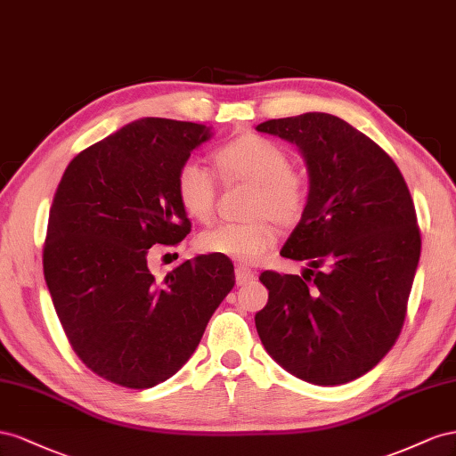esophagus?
Listing matches in <instances>:
<instances>
[{"instance_id": "obj_1", "label": "esophagus", "mask_w": 456, "mask_h": 456, "mask_svg": "<svg viewBox=\"0 0 456 456\" xmlns=\"http://www.w3.org/2000/svg\"><path fill=\"white\" fill-rule=\"evenodd\" d=\"M235 281L239 286L242 284H248L252 281H256V273L250 267H244V265H237L235 269Z\"/></svg>"}]
</instances>
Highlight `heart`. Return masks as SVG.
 I'll list each match as a JSON object with an SVG mask.
<instances>
[{"instance_id": "heart-1", "label": "heart", "mask_w": 456, "mask_h": 456, "mask_svg": "<svg viewBox=\"0 0 456 456\" xmlns=\"http://www.w3.org/2000/svg\"><path fill=\"white\" fill-rule=\"evenodd\" d=\"M214 164L225 185H252L242 224H219L200 232L199 248L242 264H254L277 242L279 229L292 227L305 214L309 200L307 175L292 166L289 151L279 142L256 134H244L214 152ZM181 208L197 221L216 212V175L197 160H185L175 175Z\"/></svg>"}]
</instances>
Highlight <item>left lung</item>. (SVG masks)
<instances>
[{
  "label": "left lung",
  "instance_id": "1",
  "mask_svg": "<svg viewBox=\"0 0 456 456\" xmlns=\"http://www.w3.org/2000/svg\"><path fill=\"white\" fill-rule=\"evenodd\" d=\"M256 129L300 147L309 170L305 214L281 250L309 269L259 275L269 300L257 334L297 379L351 382L379 365L405 322L422 244L409 187L389 154L338 116L305 112Z\"/></svg>",
  "mask_w": 456,
  "mask_h": 456
}]
</instances>
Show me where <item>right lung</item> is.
<instances>
[{"label":"right lung","mask_w":456,"mask_h":456,"mask_svg":"<svg viewBox=\"0 0 456 456\" xmlns=\"http://www.w3.org/2000/svg\"><path fill=\"white\" fill-rule=\"evenodd\" d=\"M210 137L200 124L142 118L76 154L49 210L44 275L84 365L116 386L170 379L235 286L225 256H197L154 277L152 246H177L191 221L175 175Z\"/></svg>","instance_id":"add662e5"}]
</instances>
